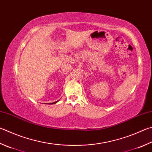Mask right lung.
I'll use <instances>...</instances> for the list:
<instances>
[{
  "instance_id": "obj_1",
  "label": "right lung",
  "mask_w": 152,
  "mask_h": 152,
  "mask_svg": "<svg viewBox=\"0 0 152 152\" xmlns=\"http://www.w3.org/2000/svg\"><path fill=\"white\" fill-rule=\"evenodd\" d=\"M58 102V101H56V102H52V103H50V104H56V103H57Z\"/></svg>"
}]
</instances>
